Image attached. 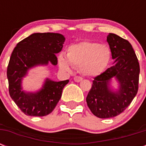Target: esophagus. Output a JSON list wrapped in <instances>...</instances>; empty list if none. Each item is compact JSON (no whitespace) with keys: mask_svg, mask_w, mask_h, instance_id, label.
<instances>
[{"mask_svg":"<svg viewBox=\"0 0 146 146\" xmlns=\"http://www.w3.org/2000/svg\"><path fill=\"white\" fill-rule=\"evenodd\" d=\"M73 80H74V81H75V82H81V81H82L83 79H82V77H80V76H75Z\"/></svg>","mask_w":146,"mask_h":146,"instance_id":"1","label":"esophagus"}]
</instances>
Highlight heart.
Segmentation results:
<instances>
[{"label":"heart","instance_id":"obj_1","mask_svg":"<svg viewBox=\"0 0 146 146\" xmlns=\"http://www.w3.org/2000/svg\"><path fill=\"white\" fill-rule=\"evenodd\" d=\"M110 59L111 51L107 45L82 42L69 47L66 58L60 56L58 64L64 70H70V66H73L80 69L85 75L96 76L106 68Z\"/></svg>","mask_w":146,"mask_h":146}]
</instances>
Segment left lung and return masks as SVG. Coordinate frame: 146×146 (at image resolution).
Masks as SVG:
<instances>
[{
	"mask_svg": "<svg viewBox=\"0 0 146 146\" xmlns=\"http://www.w3.org/2000/svg\"><path fill=\"white\" fill-rule=\"evenodd\" d=\"M107 42L115 64L94 78L86 97L90 111L99 118L113 117L125 111L137 94L140 72L136 53L127 40L109 33ZM113 76L120 82V89L116 93L108 88Z\"/></svg>",
	"mask_w": 146,
	"mask_h": 146,
	"instance_id": "left-lung-1",
	"label": "left lung"
}]
</instances>
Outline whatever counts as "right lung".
<instances>
[{
    "label": "right lung",
    "instance_id": "add662e5",
    "mask_svg": "<svg viewBox=\"0 0 146 146\" xmlns=\"http://www.w3.org/2000/svg\"><path fill=\"white\" fill-rule=\"evenodd\" d=\"M65 38L59 33H34L15 47L8 64L7 76L9 93L26 115L43 117L51 113L69 80L54 82L47 80L43 89L36 93L21 91V80L29 69L39 64H57L56 54L62 50Z\"/></svg>",
    "mask_w": 146,
    "mask_h": 146
}]
</instances>
